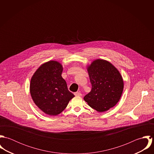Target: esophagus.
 Instances as JSON below:
<instances>
[{
  "mask_svg": "<svg viewBox=\"0 0 154 154\" xmlns=\"http://www.w3.org/2000/svg\"><path fill=\"white\" fill-rule=\"evenodd\" d=\"M74 94L75 96H81L82 95V94L79 92H76L74 93Z\"/></svg>",
  "mask_w": 154,
  "mask_h": 154,
  "instance_id": "obj_1",
  "label": "esophagus"
}]
</instances>
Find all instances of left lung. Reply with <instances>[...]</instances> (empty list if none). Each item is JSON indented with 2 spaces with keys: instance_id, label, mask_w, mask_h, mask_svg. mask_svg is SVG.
<instances>
[{
  "instance_id": "1",
  "label": "left lung",
  "mask_w": 154,
  "mask_h": 154,
  "mask_svg": "<svg viewBox=\"0 0 154 154\" xmlns=\"http://www.w3.org/2000/svg\"><path fill=\"white\" fill-rule=\"evenodd\" d=\"M91 91L84 99L92 109L104 112L119 101L123 90V78L110 62L98 59L88 68Z\"/></svg>"
}]
</instances>
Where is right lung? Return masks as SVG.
I'll use <instances>...</instances> for the list:
<instances>
[{
  "label": "right lung",
  "mask_w": 154,
  "mask_h": 154,
  "mask_svg": "<svg viewBox=\"0 0 154 154\" xmlns=\"http://www.w3.org/2000/svg\"><path fill=\"white\" fill-rule=\"evenodd\" d=\"M62 66L56 61H50L40 66L32 76L30 93L38 107L45 114L56 116L66 109L75 97L62 77Z\"/></svg>",
  "instance_id": "obj_1"
}]
</instances>
